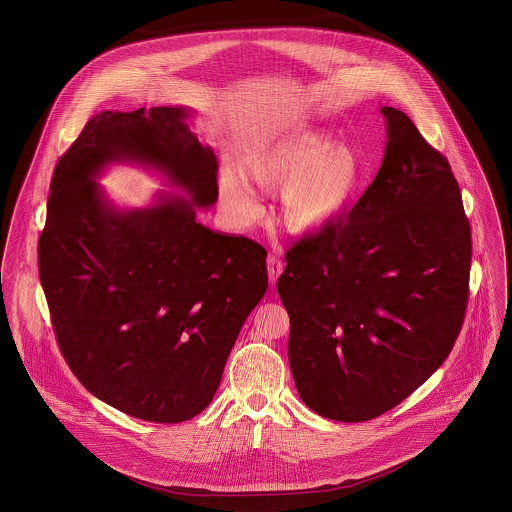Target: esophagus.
Listing matches in <instances>:
<instances>
[{"label":"esophagus","mask_w":512,"mask_h":512,"mask_svg":"<svg viewBox=\"0 0 512 512\" xmlns=\"http://www.w3.org/2000/svg\"><path fill=\"white\" fill-rule=\"evenodd\" d=\"M281 272H283V262L279 261L275 255H270L268 257V275H270L272 287H274L275 281H277V277L281 275Z\"/></svg>","instance_id":"esophagus-1"}]
</instances>
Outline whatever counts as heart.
Returning <instances> with one entry per match:
<instances>
[{"label":"heart","instance_id":"heart-1","mask_svg":"<svg viewBox=\"0 0 512 512\" xmlns=\"http://www.w3.org/2000/svg\"><path fill=\"white\" fill-rule=\"evenodd\" d=\"M364 177L361 157L318 127H294L262 137L240 159L225 166L218 179L220 203L240 225L255 224L262 214L264 190H281L279 220L290 233L312 237L348 211Z\"/></svg>","mask_w":512,"mask_h":512}]
</instances>
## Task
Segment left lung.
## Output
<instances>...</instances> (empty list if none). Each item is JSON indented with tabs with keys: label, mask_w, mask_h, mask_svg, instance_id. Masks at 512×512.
Here are the masks:
<instances>
[{
	"label": "left lung",
	"mask_w": 512,
	"mask_h": 512,
	"mask_svg": "<svg viewBox=\"0 0 512 512\" xmlns=\"http://www.w3.org/2000/svg\"><path fill=\"white\" fill-rule=\"evenodd\" d=\"M383 164L348 216L285 255L300 398L337 422L394 409L435 374L461 333L472 233L448 159L411 118L383 107Z\"/></svg>",
	"instance_id": "left-lung-1"
}]
</instances>
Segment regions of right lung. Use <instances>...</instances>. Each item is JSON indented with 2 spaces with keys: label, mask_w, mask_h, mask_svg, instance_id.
Returning <instances> with one entry per match:
<instances>
[{
  "label": "right lung",
  "mask_w": 512,
  "mask_h": 512,
  "mask_svg": "<svg viewBox=\"0 0 512 512\" xmlns=\"http://www.w3.org/2000/svg\"><path fill=\"white\" fill-rule=\"evenodd\" d=\"M185 107L103 111L51 177L38 275L64 361L96 398L179 424L214 398L227 355L266 287V250L196 222L218 200V163ZM161 169L192 202L160 195L118 212L93 177L111 162Z\"/></svg>",
  "instance_id": "add662e5"
}]
</instances>
